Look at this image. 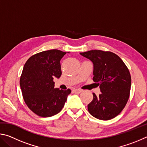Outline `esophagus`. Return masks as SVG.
<instances>
[{"label": "esophagus", "instance_id": "34e87169", "mask_svg": "<svg viewBox=\"0 0 147 147\" xmlns=\"http://www.w3.org/2000/svg\"><path fill=\"white\" fill-rule=\"evenodd\" d=\"M82 91L81 90V89H74V90H73V92L74 93H76V94H79V93H80Z\"/></svg>", "mask_w": 147, "mask_h": 147}]
</instances>
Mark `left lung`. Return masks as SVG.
Listing matches in <instances>:
<instances>
[{
  "label": "left lung",
  "mask_w": 147,
  "mask_h": 147,
  "mask_svg": "<svg viewBox=\"0 0 147 147\" xmlns=\"http://www.w3.org/2000/svg\"><path fill=\"white\" fill-rule=\"evenodd\" d=\"M82 55L93 64V78L102 93L88 105L89 113L100 120H109L118 115L130 96L131 76L123 60L111 52L93 50Z\"/></svg>",
  "instance_id": "1"
}]
</instances>
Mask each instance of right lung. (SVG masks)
<instances>
[{"label":"right lung","instance_id":"obj_1","mask_svg":"<svg viewBox=\"0 0 147 147\" xmlns=\"http://www.w3.org/2000/svg\"><path fill=\"white\" fill-rule=\"evenodd\" d=\"M66 53L56 49L43 51L24 64L20 87L27 106L36 115L49 117L58 113L71 93L69 89L54 88L53 82L61 76L60 60Z\"/></svg>","mask_w":147,"mask_h":147}]
</instances>
